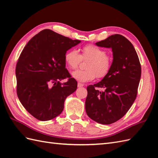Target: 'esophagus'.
I'll use <instances>...</instances> for the list:
<instances>
[{
    "label": "esophagus",
    "mask_w": 158,
    "mask_h": 158,
    "mask_svg": "<svg viewBox=\"0 0 158 158\" xmlns=\"http://www.w3.org/2000/svg\"><path fill=\"white\" fill-rule=\"evenodd\" d=\"M84 85L83 83H77V87H83Z\"/></svg>",
    "instance_id": "obj_1"
}]
</instances>
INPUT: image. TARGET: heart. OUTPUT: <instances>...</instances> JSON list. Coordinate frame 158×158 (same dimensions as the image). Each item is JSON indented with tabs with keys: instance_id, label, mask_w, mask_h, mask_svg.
Returning a JSON list of instances; mask_svg holds the SVG:
<instances>
[{
	"instance_id": "heart-1",
	"label": "heart",
	"mask_w": 158,
	"mask_h": 158,
	"mask_svg": "<svg viewBox=\"0 0 158 158\" xmlns=\"http://www.w3.org/2000/svg\"><path fill=\"white\" fill-rule=\"evenodd\" d=\"M89 60L86 64V70H77L71 73L73 78L79 82H87L95 78H103L107 75L112 67V58L106 54V51L92 44L86 45L82 48L80 55L75 49L68 50L64 54V61L69 68L75 69L81 61Z\"/></svg>"
}]
</instances>
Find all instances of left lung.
Here are the masks:
<instances>
[{
	"label": "left lung",
	"instance_id": "1",
	"mask_svg": "<svg viewBox=\"0 0 158 158\" xmlns=\"http://www.w3.org/2000/svg\"><path fill=\"white\" fill-rule=\"evenodd\" d=\"M112 48L113 60L109 73L100 82L87 87L85 110L91 119L102 124L116 122L126 114L137 97L141 67L133 44L115 34L96 43ZM99 88L104 90L99 91Z\"/></svg>",
	"mask_w": 158,
	"mask_h": 158
}]
</instances>
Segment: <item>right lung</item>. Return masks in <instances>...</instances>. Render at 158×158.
<instances>
[{
	"mask_svg": "<svg viewBox=\"0 0 158 158\" xmlns=\"http://www.w3.org/2000/svg\"><path fill=\"white\" fill-rule=\"evenodd\" d=\"M81 42L46 29L24 47L15 69L17 94L26 110L39 120L60 114L66 98L77 87L65 68L64 54ZM69 78L67 82L60 81Z\"/></svg>",
	"mask_w": 158,
	"mask_h": 158,
	"instance_id": "right-lung-1",
	"label": "right lung"
}]
</instances>
